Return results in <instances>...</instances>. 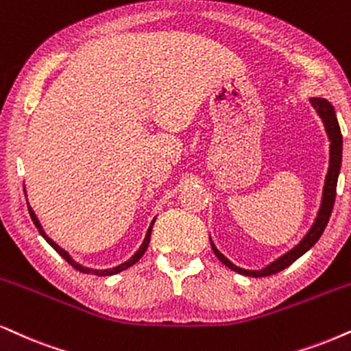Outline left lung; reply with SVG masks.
<instances>
[{"mask_svg":"<svg viewBox=\"0 0 351 351\" xmlns=\"http://www.w3.org/2000/svg\"><path fill=\"white\" fill-rule=\"evenodd\" d=\"M311 105L314 106V110H316L319 117L322 118L324 126H326V131L330 139V165H329V173H327L326 176V184H324V196H322L321 208H319L317 219L314 221L313 228L309 230V233L306 234L303 241H301L298 246L293 247L290 252H287L285 256H282L280 259H277L275 263L270 264L269 267L257 270V272L256 270H245V269L237 267V265H233L227 257L217 251L214 243H210L212 250H214L215 256L220 259V263H223L227 267L234 270V272L247 275V277H269V275L280 272V270L287 269L288 265L293 264L295 261L303 256L306 251L311 250V247L316 245L317 239L321 238V234L324 233V230H326L327 223H329L332 208H334V202L337 196V180H339L340 165H341V147H343V139H341V131H340L339 121H337L334 106L324 99H311Z\"/></svg>","mask_w":351,"mask_h":351,"instance_id":"left-lung-1","label":"left lung"}]
</instances>
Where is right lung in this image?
<instances>
[{
	"mask_svg": "<svg viewBox=\"0 0 351 351\" xmlns=\"http://www.w3.org/2000/svg\"><path fill=\"white\" fill-rule=\"evenodd\" d=\"M24 191H25V189H24ZM27 207H29V214H30V217H32V221H34V223H35V227L38 228L40 234H42V237L47 239V241H48V245H50V246L53 247V250H55V251L58 252V254H60L61 257H64V259H66V263L71 264V265H73L74 269L79 270V272H82V274H92V275H113V274H118V272H121V270H124V269L131 267L132 264H136L137 261H139L141 257L144 256V252L147 251V246H149V241H150V233H152V225H154V221H152V225H150V228L147 230V234H145V239H144L143 246L139 247V251H137L136 254L132 256L130 261H126V263H124V264L118 265V267H113V269H106V270H94V269H87V267H82V265H81V264H77L76 261H73V259H71V256L68 254V252H66V251L63 250V247H60V246L56 245L55 241H53L51 238H48V237H47L45 232H43L42 225H40V221L37 220V215H35V212L32 210V207L29 206V202H27Z\"/></svg>",
	"mask_w": 351,
	"mask_h": 351,
	"instance_id": "right-lung-1",
	"label": "right lung"
}]
</instances>
